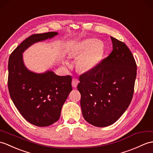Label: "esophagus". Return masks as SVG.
Here are the masks:
<instances>
[{
  "label": "esophagus",
  "mask_w": 153,
  "mask_h": 153,
  "mask_svg": "<svg viewBox=\"0 0 153 153\" xmlns=\"http://www.w3.org/2000/svg\"><path fill=\"white\" fill-rule=\"evenodd\" d=\"M79 83V80H78L77 79H76V78H73L72 81V85L73 87H74V88L77 87V85H78V83Z\"/></svg>",
  "instance_id": "obj_1"
}]
</instances>
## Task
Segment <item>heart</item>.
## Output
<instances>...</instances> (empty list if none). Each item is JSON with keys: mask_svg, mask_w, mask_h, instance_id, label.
<instances>
[{"mask_svg": "<svg viewBox=\"0 0 153 153\" xmlns=\"http://www.w3.org/2000/svg\"><path fill=\"white\" fill-rule=\"evenodd\" d=\"M77 53L84 55L78 63V68L83 71L92 69L97 65L102 53V45L96 39H88L81 42Z\"/></svg>", "mask_w": 153, "mask_h": 153, "instance_id": "heart-1", "label": "heart"}]
</instances>
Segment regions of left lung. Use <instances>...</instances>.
<instances>
[{"instance_id": "8db88e82", "label": "left lung", "mask_w": 153, "mask_h": 153, "mask_svg": "<svg viewBox=\"0 0 153 153\" xmlns=\"http://www.w3.org/2000/svg\"><path fill=\"white\" fill-rule=\"evenodd\" d=\"M113 50L108 56L79 76L77 89L85 120L105 127L118 120L134 94L137 65L124 42L111 36Z\"/></svg>"}]
</instances>
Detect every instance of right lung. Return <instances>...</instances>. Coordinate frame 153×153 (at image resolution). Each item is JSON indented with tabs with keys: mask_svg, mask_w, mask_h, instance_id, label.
<instances>
[{
	"mask_svg": "<svg viewBox=\"0 0 153 153\" xmlns=\"http://www.w3.org/2000/svg\"><path fill=\"white\" fill-rule=\"evenodd\" d=\"M58 33L34 34L26 38L11 53L8 60V87L17 109L28 122L48 126L59 119L62 105L72 90V77L59 76L51 71L36 74L24 65L22 53L36 42Z\"/></svg>",
	"mask_w": 153,
	"mask_h": 153,
	"instance_id": "obj_1",
	"label": "right lung"
}]
</instances>
